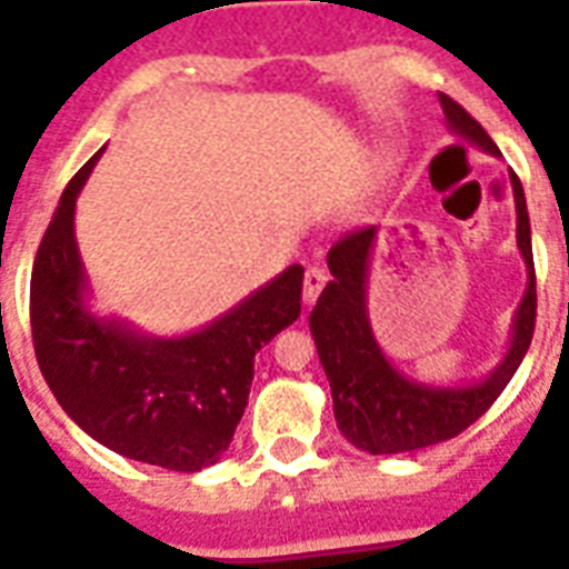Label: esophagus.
Segmentation results:
<instances>
[{
  "instance_id": "obj_1",
  "label": "esophagus",
  "mask_w": 569,
  "mask_h": 569,
  "mask_svg": "<svg viewBox=\"0 0 569 569\" xmlns=\"http://www.w3.org/2000/svg\"><path fill=\"white\" fill-rule=\"evenodd\" d=\"M325 283H328V271H325V268H307V274H303V303H307V307L316 303V298L321 295Z\"/></svg>"
}]
</instances>
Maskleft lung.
Masks as SVG:
<instances>
[{"label": "left lung", "instance_id": "8db88e82", "mask_svg": "<svg viewBox=\"0 0 569 569\" xmlns=\"http://www.w3.org/2000/svg\"><path fill=\"white\" fill-rule=\"evenodd\" d=\"M446 123L467 144L478 147L481 153L499 159V147L487 136L485 127L460 109L458 102L437 93ZM513 206H517V248L526 259L529 283L520 307L513 312L511 342L502 360L481 380L472 383H425L410 375L398 372L389 363L383 348L372 333L369 307H366V283L372 266V248L378 239V227L348 232L328 253V268L333 280L325 286L319 301L310 312V330L316 339V351L330 380L333 396V416L342 437L355 442L369 455H398L451 440L463 428L487 413L508 380L520 369L522 357L531 346L535 333V259H531V227L526 194L517 173H511Z\"/></svg>", "mask_w": 569, "mask_h": 569}]
</instances>
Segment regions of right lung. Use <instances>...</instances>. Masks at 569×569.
<instances>
[{"instance_id": "right-lung-1", "label": "right lung", "mask_w": 569, "mask_h": 569, "mask_svg": "<svg viewBox=\"0 0 569 569\" xmlns=\"http://www.w3.org/2000/svg\"><path fill=\"white\" fill-rule=\"evenodd\" d=\"M100 156L67 182L34 257L29 303L38 366L64 413L100 446L197 472L230 449L257 351L301 316L303 268L289 266L182 337H153L127 319L93 312L73 218Z\"/></svg>"}]
</instances>
